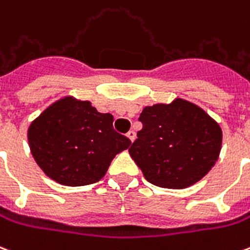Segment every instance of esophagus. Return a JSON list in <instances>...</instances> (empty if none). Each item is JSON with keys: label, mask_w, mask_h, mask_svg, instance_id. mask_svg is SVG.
Listing matches in <instances>:
<instances>
[{"label": "esophagus", "mask_w": 250, "mask_h": 250, "mask_svg": "<svg viewBox=\"0 0 250 250\" xmlns=\"http://www.w3.org/2000/svg\"><path fill=\"white\" fill-rule=\"evenodd\" d=\"M127 138H128L131 142H133V140H135V138H136V133H135V131H132V129H131V131H128V132H127Z\"/></svg>", "instance_id": "34e87169"}]
</instances>
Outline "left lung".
<instances>
[{
    "mask_svg": "<svg viewBox=\"0 0 250 250\" xmlns=\"http://www.w3.org/2000/svg\"><path fill=\"white\" fill-rule=\"evenodd\" d=\"M143 128L128 149L146 180L164 188H186L211 170L223 131L215 119L182 98L143 108Z\"/></svg>",
    "mask_w": 250,
    "mask_h": 250,
    "instance_id": "1",
    "label": "left lung"
}]
</instances>
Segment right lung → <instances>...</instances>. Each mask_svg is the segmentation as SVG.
I'll list each match as a JSON object with an SVG mask.
<instances>
[{
  "instance_id": "1",
  "label": "right lung",
  "mask_w": 250,
  "mask_h": 250,
  "mask_svg": "<svg viewBox=\"0 0 250 250\" xmlns=\"http://www.w3.org/2000/svg\"><path fill=\"white\" fill-rule=\"evenodd\" d=\"M114 117L72 95L49 104L31 122L27 139L32 157L51 180L85 186L102 180L112 159L131 146L112 127Z\"/></svg>"
}]
</instances>
